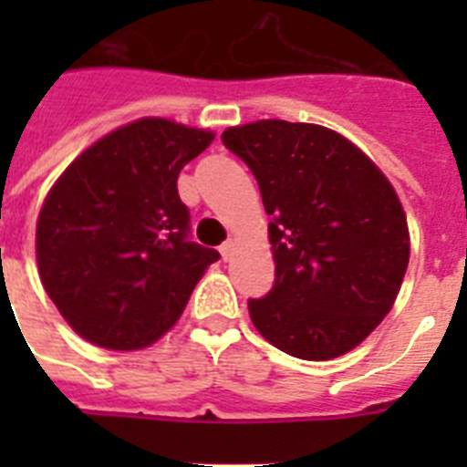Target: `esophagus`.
<instances>
[{"label": "esophagus", "mask_w": 467, "mask_h": 467, "mask_svg": "<svg viewBox=\"0 0 467 467\" xmlns=\"http://www.w3.org/2000/svg\"><path fill=\"white\" fill-rule=\"evenodd\" d=\"M220 253H222V257H224L226 262H229V259L234 257V253H236V241H234V238H229V241L222 243Z\"/></svg>", "instance_id": "obj_1"}]
</instances>
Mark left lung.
Wrapping results in <instances>:
<instances>
[{"label": "left lung", "mask_w": 467, "mask_h": 467, "mask_svg": "<svg viewBox=\"0 0 467 467\" xmlns=\"http://www.w3.org/2000/svg\"><path fill=\"white\" fill-rule=\"evenodd\" d=\"M222 142L257 177L275 283L250 299L264 339L301 360H332L393 308L410 229L393 184L344 135L280 119L226 128Z\"/></svg>", "instance_id": "8db88e82"}]
</instances>
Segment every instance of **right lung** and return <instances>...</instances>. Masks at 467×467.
Instances as JSON below:
<instances>
[{
	"label": "right lung",
	"mask_w": 467,
	"mask_h": 467,
	"mask_svg": "<svg viewBox=\"0 0 467 467\" xmlns=\"http://www.w3.org/2000/svg\"><path fill=\"white\" fill-rule=\"evenodd\" d=\"M210 130L147 117L69 163L41 205L36 264L74 332L111 350L147 348L182 316L213 247L189 241L177 175Z\"/></svg>",
	"instance_id": "1"
}]
</instances>
